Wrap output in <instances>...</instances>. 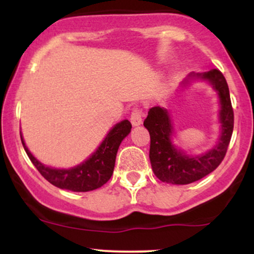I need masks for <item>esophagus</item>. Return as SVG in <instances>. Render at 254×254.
Listing matches in <instances>:
<instances>
[{
  "label": "esophagus",
  "instance_id": "34e87169",
  "mask_svg": "<svg viewBox=\"0 0 254 254\" xmlns=\"http://www.w3.org/2000/svg\"><path fill=\"white\" fill-rule=\"evenodd\" d=\"M130 121L133 127H138V125L142 124V110L139 109L138 106H135L132 109V112H131L130 116Z\"/></svg>",
  "mask_w": 254,
  "mask_h": 254
}]
</instances>
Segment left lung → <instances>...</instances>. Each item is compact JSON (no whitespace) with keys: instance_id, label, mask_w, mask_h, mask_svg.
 <instances>
[{"instance_id":"1","label":"left lung","mask_w":254,"mask_h":254,"mask_svg":"<svg viewBox=\"0 0 254 254\" xmlns=\"http://www.w3.org/2000/svg\"><path fill=\"white\" fill-rule=\"evenodd\" d=\"M193 77V74H190ZM209 80L217 90L221 100L220 122L222 127L217 145L208 153L198 156H186L177 150L171 142L173 127L168 112L161 107H151L143 125L149 131L150 149L149 159L154 174L161 182L186 185L202 179L220 166L226 156L234 127V112L230 101L229 88L226 78L218 69L196 75Z\"/></svg>"}]
</instances>
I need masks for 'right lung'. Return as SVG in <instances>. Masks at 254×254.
Instances as JSON below:
<instances>
[{"mask_svg":"<svg viewBox=\"0 0 254 254\" xmlns=\"http://www.w3.org/2000/svg\"><path fill=\"white\" fill-rule=\"evenodd\" d=\"M130 131L131 123L127 119L118 123L107 133L100 147L88 160L69 170H56L40 164L27 149L22 136L20 135V137L32 164L36 166L39 173L49 183L60 189L75 192H86L101 188L104 184L109 182L115 168L116 155L119 145L125 137L129 135Z\"/></svg>","mask_w":254,"mask_h":254,"instance_id":"1","label":"right lung"}]
</instances>
